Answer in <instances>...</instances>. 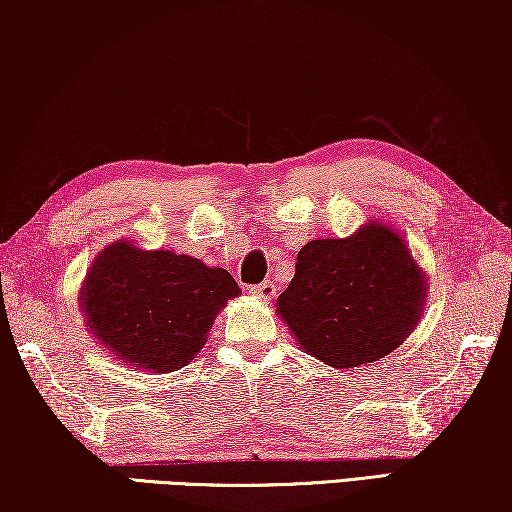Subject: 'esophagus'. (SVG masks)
Segmentation results:
<instances>
[{
  "label": "esophagus",
  "mask_w": 512,
  "mask_h": 512,
  "mask_svg": "<svg viewBox=\"0 0 512 512\" xmlns=\"http://www.w3.org/2000/svg\"><path fill=\"white\" fill-rule=\"evenodd\" d=\"M249 293H254V296H256V298H261V300H270V298H275L277 286L272 284L270 279H265V282H261V284L249 286Z\"/></svg>",
  "instance_id": "obj_1"
}]
</instances>
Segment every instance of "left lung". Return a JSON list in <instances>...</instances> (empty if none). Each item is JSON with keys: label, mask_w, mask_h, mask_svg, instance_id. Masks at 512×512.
Instances as JSON below:
<instances>
[{"label": "left lung", "mask_w": 512, "mask_h": 512, "mask_svg": "<svg viewBox=\"0 0 512 512\" xmlns=\"http://www.w3.org/2000/svg\"><path fill=\"white\" fill-rule=\"evenodd\" d=\"M426 275L394 228L368 221L342 240H312L277 314L298 345L333 368H359L394 352L424 312Z\"/></svg>", "instance_id": "obj_1"}]
</instances>
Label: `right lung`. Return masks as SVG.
I'll list each match as a JSON object with an SVG mask.
<instances>
[{"label": "right lung", "mask_w": 512, "mask_h": 512, "mask_svg": "<svg viewBox=\"0 0 512 512\" xmlns=\"http://www.w3.org/2000/svg\"><path fill=\"white\" fill-rule=\"evenodd\" d=\"M235 296L240 286L228 270L118 240L90 265L79 303L102 347L158 375L198 356L216 314Z\"/></svg>", "instance_id": "add662e5"}]
</instances>
